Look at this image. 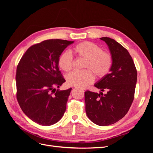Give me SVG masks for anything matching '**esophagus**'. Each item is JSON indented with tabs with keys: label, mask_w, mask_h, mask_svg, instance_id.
Wrapping results in <instances>:
<instances>
[{
	"label": "esophagus",
	"mask_w": 153,
	"mask_h": 153,
	"mask_svg": "<svg viewBox=\"0 0 153 153\" xmlns=\"http://www.w3.org/2000/svg\"><path fill=\"white\" fill-rule=\"evenodd\" d=\"M82 90H83V89H82ZM83 91H84V90H83Z\"/></svg>",
	"instance_id": "1"
}]
</instances>
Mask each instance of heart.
<instances>
[{
	"mask_svg": "<svg viewBox=\"0 0 153 153\" xmlns=\"http://www.w3.org/2000/svg\"><path fill=\"white\" fill-rule=\"evenodd\" d=\"M73 52L78 57L85 59L84 68L91 69L100 78L106 76L112 66L111 55L98 45L89 41H84L73 48ZM58 65L64 71H70L73 68V57L70 52H62L58 59ZM94 80V75L89 69L74 71L66 76L68 84L72 86L84 87L91 84Z\"/></svg>",
	"mask_w": 153,
	"mask_h": 153,
	"instance_id": "heart-1",
	"label": "heart"
}]
</instances>
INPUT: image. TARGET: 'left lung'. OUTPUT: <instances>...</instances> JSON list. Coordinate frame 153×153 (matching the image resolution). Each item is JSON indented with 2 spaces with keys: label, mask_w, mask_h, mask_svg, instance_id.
<instances>
[{
  "label": "left lung",
  "mask_w": 153,
  "mask_h": 153,
  "mask_svg": "<svg viewBox=\"0 0 153 153\" xmlns=\"http://www.w3.org/2000/svg\"><path fill=\"white\" fill-rule=\"evenodd\" d=\"M100 39L108 45L112 66L110 73L94 84L100 93L85 92V102L89 119L105 126L117 122L128 112L134 99L137 71L131 55L121 44L107 37Z\"/></svg>",
  "instance_id": "obj_1"
}]
</instances>
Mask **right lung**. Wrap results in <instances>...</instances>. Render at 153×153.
I'll list each match as a JSON object with an SVG mask.
<instances>
[{"instance_id": "add662e5", "label": "right lung", "mask_w": 153, "mask_h": 153, "mask_svg": "<svg viewBox=\"0 0 153 153\" xmlns=\"http://www.w3.org/2000/svg\"><path fill=\"white\" fill-rule=\"evenodd\" d=\"M74 41L48 39L32 45L16 69V98L24 113L32 121L50 126L61 119L66 109L71 88L55 91L66 82L58 59ZM55 91H54V90Z\"/></svg>"}]
</instances>
